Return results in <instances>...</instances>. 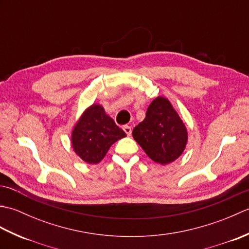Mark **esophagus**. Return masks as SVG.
<instances>
[{"instance_id":"1","label":"esophagus","mask_w":249,"mask_h":249,"mask_svg":"<svg viewBox=\"0 0 249 249\" xmlns=\"http://www.w3.org/2000/svg\"><path fill=\"white\" fill-rule=\"evenodd\" d=\"M123 130L126 133V135L127 136H130L131 135V127L128 125H124L123 126Z\"/></svg>"}]
</instances>
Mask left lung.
<instances>
[{"instance_id": "left-lung-1", "label": "left lung", "mask_w": 249, "mask_h": 249, "mask_svg": "<svg viewBox=\"0 0 249 249\" xmlns=\"http://www.w3.org/2000/svg\"><path fill=\"white\" fill-rule=\"evenodd\" d=\"M133 136L146 155L161 165L176 160L187 142L186 127L165 97L153 100L145 119L134 128Z\"/></svg>"}]
</instances>
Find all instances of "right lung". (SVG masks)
Segmentation results:
<instances>
[{"instance_id": "obj_1", "label": "right lung", "mask_w": 249, "mask_h": 249, "mask_svg": "<svg viewBox=\"0 0 249 249\" xmlns=\"http://www.w3.org/2000/svg\"><path fill=\"white\" fill-rule=\"evenodd\" d=\"M126 137L99 105L87 109L72 130L71 143L78 156L88 163H97L115 141Z\"/></svg>"}]
</instances>
